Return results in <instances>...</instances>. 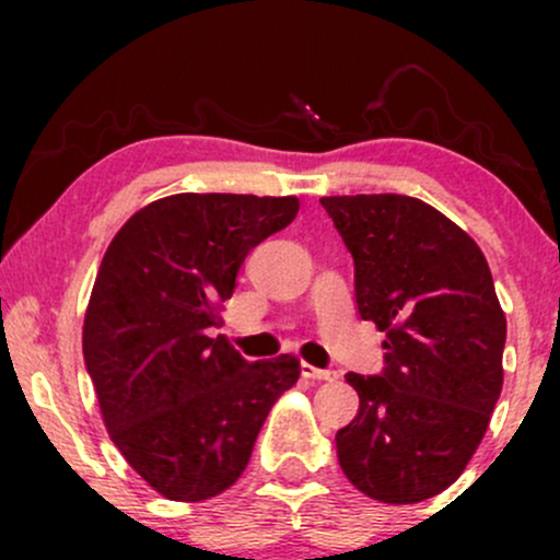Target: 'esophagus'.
<instances>
[{"label": "esophagus", "mask_w": 560, "mask_h": 560, "mask_svg": "<svg viewBox=\"0 0 560 560\" xmlns=\"http://www.w3.org/2000/svg\"><path fill=\"white\" fill-rule=\"evenodd\" d=\"M300 371H302V376H305V378H313V382H334V378L339 376L337 371H329V369H316V365H311V363H302V365H300Z\"/></svg>", "instance_id": "1"}]
</instances>
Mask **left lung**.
<instances>
[{
  "label": "left lung",
  "mask_w": 560,
  "mask_h": 560,
  "mask_svg": "<svg viewBox=\"0 0 560 560\" xmlns=\"http://www.w3.org/2000/svg\"><path fill=\"white\" fill-rule=\"evenodd\" d=\"M355 260V300L384 339L378 376L337 432L345 477L382 503L447 490L477 453L503 389L505 313L477 242L405 195L320 197Z\"/></svg>",
  "instance_id": "8db88e82"
}]
</instances>
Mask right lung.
I'll return each instance as SVG.
<instances>
[{
  "label": "right lung",
  "instance_id": "right-lung-1",
  "mask_svg": "<svg viewBox=\"0 0 560 560\" xmlns=\"http://www.w3.org/2000/svg\"><path fill=\"white\" fill-rule=\"evenodd\" d=\"M298 197L171 195L120 226L83 318V361L128 466L168 500L199 503L242 477L300 361H244L210 337L244 258L287 229Z\"/></svg>",
  "mask_w": 560,
  "mask_h": 560
}]
</instances>
